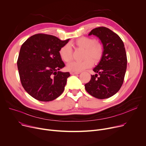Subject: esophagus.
I'll return each mask as SVG.
<instances>
[{"mask_svg": "<svg viewBox=\"0 0 146 146\" xmlns=\"http://www.w3.org/2000/svg\"><path fill=\"white\" fill-rule=\"evenodd\" d=\"M79 72H70V74L72 75H75V74H79Z\"/></svg>", "mask_w": 146, "mask_h": 146, "instance_id": "obj_1", "label": "esophagus"}]
</instances>
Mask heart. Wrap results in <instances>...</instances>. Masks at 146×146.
Returning <instances> with one entry per match:
<instances>
[{"instance_id":"1","label":"heart","mask_w":146,"mask_h":146,"mask_svg":"<svg viewBox=\"0 0 146 146\" xmlns=\"http://www.w3.org/2000/svg\"><path fill=\"white\" fill-rule=\"evenodd\" d=\"M74 44L85 49L84 57L83 61L72 62L67 65V69L71 72H80L91 67L94 62H99L103 54V47L102 44L96 42L94 38L82 37L76 40ZM59 56L62 60L69 62L72 60V48L69 44L63 46L59 50ZM92 58L93 60L91 59Z\"/></svg>"}]
</instances>
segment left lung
<instances>
[{
	"mask_svg": "<svg viewBox=\"0 0 146 146\" xmlns=\"http://www.w3.org/2000/svg\"><path fill=\"white\" fill-rule=\"evenodd\" d=\"M92 35L100 40L103 54L99 64L93 69L96 74L92 75L90 82L84 85L85 89L97 99H108L117 93L123 83L127 69V55L121 38L110 29L97 27L89 36Z\"/></svg>",
	"mask_w": 146,
	"mask_h": 146,
	"instance_id": "8db88e82",
	"label": "left lung"
}]
</instances>
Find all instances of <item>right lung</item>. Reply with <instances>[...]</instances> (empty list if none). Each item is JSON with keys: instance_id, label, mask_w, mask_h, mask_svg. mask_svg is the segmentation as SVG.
<instances>
[{"instance_id": "1", "label": "right lung", "mask_w": 146, "mask_h": 146, "mask_svg": "<svg viewBox=\"0 0 146 146\" xmlns=\"http://www.w3.org/2000/svg\"><path fill=\"white\" fill-rule=\"evenodd\" d=\"M69 39L36 34L22 45L17 62L19 74L23 88L35 99L52 101L63 92L70 73L60 71L65 64L59 52Z\"/></svg>"}]
</instances>
